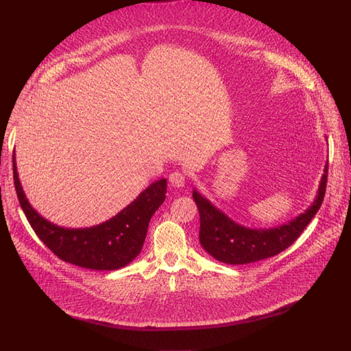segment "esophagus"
Instances as JSON below:
<instances>
[{"instance_id": "34e87169", "label": "esophagus", "mask_w": 351, "mask_h": 351, "mask_svg": "<svg viewBox=\"0 0 351 351\" xmlns=\"http://www.w3.org/2000/svg\"><path fill=\"white\" fill-rule=\"evenodd\" d=\"M169 184H171L173 188H182V186H185V184H186L185 175L182 173V172H173V173H171V176H169Z\"/></svg>"}]
</instances>
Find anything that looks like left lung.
Segmentation results:
<instances>
[{"mask_svg": "<svg viewBox=\"0 0 351 351\" xmlns=\"http://www.w3.org/2000/svg\"><path fill=\"white\" fill-rule=\"evenodd\" d=\"M327 173L328 162L324 167L315 201L306 212L288 223L269 230H251L234 222L193 189L192 196L201 218V245L215 260L232 265L250 264L278 255L293 245L322 206L327 186Z\"/></svg>", "mask_w": 351, "mask_h": 351, "instance_id": "8db88e82", "label": "left lung"}]
</instances>
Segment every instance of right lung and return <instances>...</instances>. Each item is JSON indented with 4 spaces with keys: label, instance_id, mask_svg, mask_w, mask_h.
Wrapping results in <instances>:
<instances>
[{
    "label": "right lung",
    "instance_id": "add662e5",
    "mask_svg": "<svg viewBox=\"0 0 351 351\" xmlns=\"http://www.w3.org/2000/svg\"><path fill=\"white\" fill-rule=\"evenodd\" d=\"M14 186L27 221L60 260L88 269L113 271L132 263L142 251L150 218L166 197V179L156 180L116 217L100 225L70 230L44 219L28 204L12 156Z\"/></svg>",
    "mask_w": 351,
    "mask_h": 351
}]
</instances>
